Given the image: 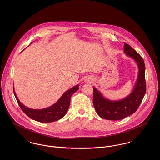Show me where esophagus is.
<instances>
[{"label":"esophagus","instance_id":"1","mask_svg":"<svg viewBox=\"0 0 160 160\" xmlns=\"http://www.w3.org/2000/svg\"><path fill=\"white\" fill-rule=\"evenodd\" d=\"M86 81H87L88 82H91L92 81H92V79L91 78H87L86 79Z\"/></svg>","mask_w":160,"mask_h":160}]
</instances>
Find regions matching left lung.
<instances>
[{"label": "left lung", "mask_w": 160, "mask_h": 160, "mask_svg": "<svg viewBox=\"0 0 160 160\" xmlns=\"http://www.w3.org/2000/svg\"><path fill=\"white\" fill-rule=\"evenodd\" d=\"M124 53L136 62L138 74L134 89L124 98L113 101L103 97L95 88H93V103L94 108L101 118L108 120H120L136 112L146 92L145 66L142 57L129 45L124 43Z\"/></svg>", "instance_id": "8db88e82"}]
</instances>
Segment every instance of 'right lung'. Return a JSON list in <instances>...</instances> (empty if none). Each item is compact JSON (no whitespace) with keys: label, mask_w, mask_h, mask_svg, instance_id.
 Returning <instances> with one entry per match:
<instances>
[{"label":"right lung","mask_w":160,"mask_h":160,"mask_svg":"<svg viewBox=\"0 0 160 160\" xmlns=\"http://www.w3.org/2000/svg\"><path fill=\"white\" fill-rule=\"evenodd\" d=\"M79 85L65 92L53 105L42 110H34L26 107L18 100L13 88L14 95L23 112L30 118L41 122H50L62 118L68 111L72 95L79 89Z\"/></svg>","instance_id":"obj_1"}]
</instances>
